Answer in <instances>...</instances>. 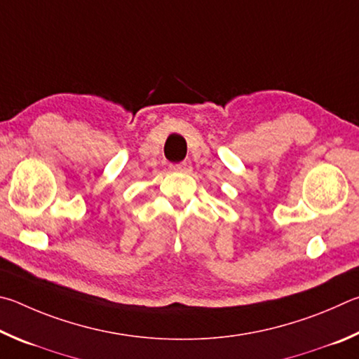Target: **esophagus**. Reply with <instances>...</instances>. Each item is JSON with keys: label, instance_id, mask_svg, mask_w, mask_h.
<instances>
[{"label": "esophagus", "instance_id": "34e87169", "mask_svg": "<svg viewBox=\"0 0 359 359\" xmlns=\"http://www.w3.org/2000/svg\"><path fill=\"white\" fill-rule=\"evenodd\" d=\"M170 170H172V172H176V173H183L187 170V163L186 162L172 163V165H170Z\"/></svg>", "mask_w": 359, "mask_h": 359}]
</instances>
